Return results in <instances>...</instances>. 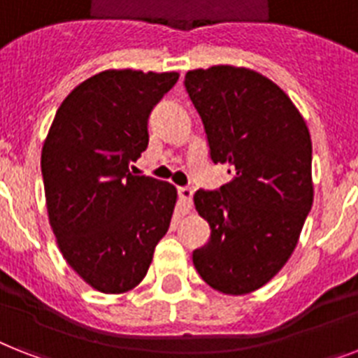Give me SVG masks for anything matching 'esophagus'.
I'll use <instances>...</instances> for the list:
<instances>
[{
  "label": "esophagus",
  "mask_w": 358,
  "mask_h": 358,
  "mask_svg": "<svg viewBox=\"0 0 358 358\" xmlns=\"http://www.w3.org/2000/svg\"><path fill=\"white\" fill-rule=\"evenodd\" d=\"M178 196L180 200H182V204L185 206V208H191V204H193V189L191 187H178Z\"/></svg>",
  "instance_id": "34e87169"
}]
</instances>
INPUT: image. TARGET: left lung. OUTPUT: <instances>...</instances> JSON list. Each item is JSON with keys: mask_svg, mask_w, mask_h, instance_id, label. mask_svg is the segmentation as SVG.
<instances>
[{"mask_svg": "<svg viewBox=\"0 0 358 358\" xmlns=\"http://www.w3.org/2000/svg\"><path fill=\"white\" fill-rule=\"evenodd\" d=\"M185 88L211 159L234 173L220 191L194 193L211 239L194 250L193 264L211 289L250 294L290 259L313 206L309 129L289 95L254 69H191Z\"/></svg>", "mask_w": 358, "mask_h": 358, "instance_id": "left-lung-1", "label": "left lung"}]
</instances>
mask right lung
<instances>
[{
    "mask_svg": "<svg viewBox=\"0 0 358 358\" xmlns=\"http://www.w3.org/2000/svg\"><path fill=\"white\" fill-rule=\"evenodd\" d=\"M178 77L104 69L64 99L43 141V189L57 245L104 294L138 287L169 229L178 191L136 176L130 164L149 145L150 110Z\"/></svg>",
    "mask_w": 358,
    "mask_h": 358,
    "instance_id": "1",
    "label": "right lung"
}]
</instances>
